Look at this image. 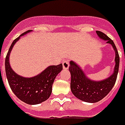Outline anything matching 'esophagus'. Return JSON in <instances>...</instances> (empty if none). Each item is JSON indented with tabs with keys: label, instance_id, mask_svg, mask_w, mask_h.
<instances>
[{
	"label": "esophagus",
	"instance_id": "34e87169",
	"mask_svg": "<svg viewBox=\"0 0 125 125\" xmlns=\"http://www.w3.org/2000/svg\"><path fill=\"white\" fill-rule=\"evenodd\" d=\"M62 67H63V69H68L69 67V62L68 61H64L62 62Z\"/></svg>",
	"mask_w": 125,
	"mask_h": 125
}]
</instances>
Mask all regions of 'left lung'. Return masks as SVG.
Instances as JSON below:
<instances>
[{
  "mask_svg": "<svg viewBox=\"0 0 125 125\" xmlns=\"http://www.w3.org/2000/svg\"><path fill=\"white\" fill-rule=\"evenodd\" d=\"M98 37L112 45L115 51V67L109 77L102 81H93L86 76L81 68L74 61H70L69 68L71 75V89L76 98L89 103H95L102 100L114 87L117 78L120 58L114 42L100 31H96Z\"/></svg>",
  "mask_w": 125,
  "mask_h": 125,
  "instance_id": "1",
  "label": "left lung"
}]
</instances>
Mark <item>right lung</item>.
<instances>
[{
  "instance_id": "right-lung-1",
  "label": "right lung",
  "mask_w": 125,
  "mask_h": 125,
  "mask_svg": "<svg viewBox=\"0 0 125 125\" xmlns=\"http://www.w3.org/2000/svg\"><path fill=\"white\" fill-rule=\"evenodd\" d=\"M31 31L28 30L16 38L10 45L5 58V71L8 82L13 92L23 102L31 105L38 104L48 100L52 93V87L59 73L62 70V64L47 67L41 73L33 77H23L14 72L9 63L10 53L20 37Z\"/></svg>"
}]
</instances>
